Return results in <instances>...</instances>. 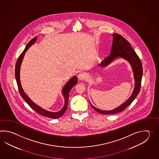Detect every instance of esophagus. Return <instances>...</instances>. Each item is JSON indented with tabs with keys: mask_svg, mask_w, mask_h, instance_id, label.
Segmentation results:
<instances>
[{
	"mask_svg": "<svg viewBox=\"0 0 159 159\" xmlns=\"http://www.w3.org/2000/svg\"><path fill=\"white\" fill-rule=\"evenodd\" d=\"M78 78L80 80H85L87 78V75L84 73H81L78 75Z\"/></svg>",
	"mask_w": 159,
	"mask_h": 159,
	"instance_id": "1",
	"label": "esophagus"
}]
</instances>
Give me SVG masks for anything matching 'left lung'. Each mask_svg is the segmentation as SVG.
<instances>
[{"instance_id":"obj_1","label":"left lung","mask_w":159,"mask_h":159,"mask_svg":"<svg viewBox=\"0 0 159 159\" xmlns=\"http://www.w3.org/2000/svg\"><path fill=\"white\" fill-rule=\"evenodd\" d=\"M112 35L113 36V39L110 54L108 57L105 58L98 65L100 67L104 68L118 58H122L125 59L129 62L132 67L135 82V88L132 94L131 95L129 98L125 102H124L117 108L110 111L102 110L96 108L89 102L91 107L95 111L102 114H114L123 111L132 103L138 94L140 90L142 82L143 75L142 62L140 60L138 56L136 53L134 49L131 47V45L128 41L119 34H112Z\"/></svg>"}]
</instances>
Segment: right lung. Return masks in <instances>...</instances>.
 Listing matches in <instances>:
<instances>
[{
    "instance_id": "obj_1",
    "label": "right lung",
    "mask_w": 159,
    "mask_h": 159,
    "mask_svg": "<svg viewBox=\"0 0 159 159\" xmlns=\"http://www.w3.org/2000/svg\"><path fill=\"white\" fill-rule=\"evenodd\" d=\"M37 37V36L34 37L27 44L24 51L21 53V54L20 55V56L17 59V62H16V65H15V78H16V80L17 82V86H18L19 93L20 94L21 96L22 97V98L24 99V101L27 102V104L29 105L30 107L35 111L37 112V113L40 114V115L47 116L48 118L53 119L58 118L63 115L65 112L66 111V109L68 108V99H69V92L72 88L77 84L78 79L76 76H73V77H71L69 80V81H68L66 84H65L64 86L62 88V93L64 97L65 103L63 107L58 111L52 112L47 111L44 108L41 107L39 106L36 105L35 103H34V102L30 99V97H28V95L25 93L23 88L21 87V84L20 80V66L25 52L30 48V46L32 45H33L36 41Z\"/></svg>"
}]
</instances>
